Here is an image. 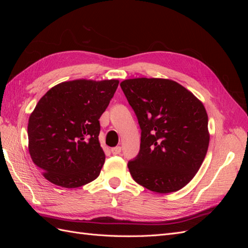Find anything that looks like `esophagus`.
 I'll use <instances>...</instances> for the list:
<instances>
[{"label":"esophagus","instance_id":"obj_1","mask_svg":"<svg viewBox=\"0 0 248 248\" xmlns=\"http://www.w3.org/2000/svg\"><path fill=\"white\" fill-rule=\"evenodd\" d=\"M110 151H111V153L114 154V155H118V154H120V152H121V147L117 146L115 148H111Z\"/></svg>","mask_w":248,"mask_h":248}]
</instances>
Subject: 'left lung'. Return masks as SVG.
Listing matches in <instances>:
<instances>
[{"label": "left lung", "instance_id": "obj_1", "mask_svg": "<svg viewBox=\"0 0 248 248\" xmlns=\"http://www.w3.org/2000/svg\"><path fill=\"white\" fill-rule=\"evenodd\" d=\"M120 86L141 131L140 152L127 164L130 175L155 192L181 189L207 154L210 137L204 106L174 80L141 78Z\"/></svg>", "mask_w": 248, "mask_h": 248}]
</instances>
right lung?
I'll list each match as a JSON object with an SVG mask.
<instances>
[{"instance_id":"obj_1","label":"right lung","mask_w":248,"mask_h":248,"mask_svg":"<svg viewBox=\"0 0 248 248\" xmlns=\"http://www.w3.org/2000/svg\"><path fill=\"white\" fill-rule=\"evenodd\" d=\"M119 80L65 81L37 103L28 124L29 152L49 182L77 188L99 176L106 160L99 119Z\"/></svg>"}]
</instances>
